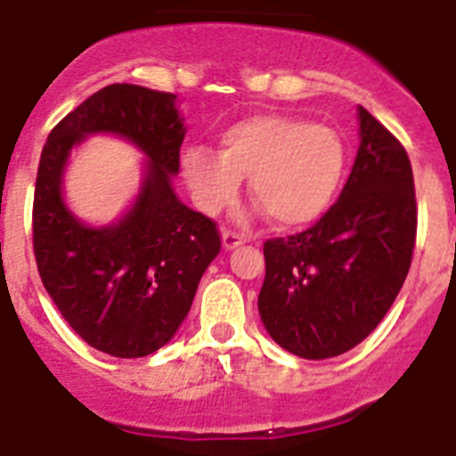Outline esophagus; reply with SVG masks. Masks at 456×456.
Returning <instances> with one entry per match:
<instances>
[{
	"label": "esophagus",
	"instance_id": "34e87169",
	"mask_svg": "<svg viewBox=\"0 0 456 456\" xmlns=\"http://www.w3.org/2000/svg\"><path fill=\"white\" fill-rule=\"evenodd\" d=\"M221 241H224V248L225 251H232V248H237L241 244V235H237V232L232 231H224L221 232Z\"/></svg>",
	"mask_w": 456,
	"mask_h": 456
}]
</instances>
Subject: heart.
I'll use <instances>...</instances> for the list:
<instances>
[{"label": "heart", "instance_id": "heart-1", "mask_svg": "<svg viewBox=\"0 0 456 456\" xmlns=\"http://www.w3.org/2000/svg\"><path fill=\"white\" fill-rule=\"evenodd\" d=\"M347 171L340 134L297 116L257 114L221 132V152L205 146L183 155V173L203 212L219 215L248 178L251 199L281 228H301L326 215Z\"/></svg>", "mask_w": 456, "mask_h": 456}]
</instances>
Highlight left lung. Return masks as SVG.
<instances>
[{
	"label": "left lung",
	"mask_w": 456,
	"mask_h": 456,
	"mask_svg": "<svg viewBox=\"0 0 456 456\" xmlns=\"http://www.w3.org/2000/svg\"><path fill=\"white\" fill-rule=\"evenodd\" d=\"M361 146L340 199L308 231L265 241L257 310L269 336L310 361L356 347L393 305L416 247L404 146L358 107Z\"/></svg>",
	"instance_id": "1"
}]
</instances>
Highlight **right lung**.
Here are the masks:
<instances>
[{
	"label": "right lung",
	"mask_w": 456,
	"mask_h": 456,
	"mask_svg": "<svg viewBox=\"0 0 456 456\" xmlns=\"http://www.w3.org/2000/svg\"><path fill=\"white\" fill-rule=\"evenodd\" d=\"M118 134L147 152L135 205L102 229L62 203V168L88 134ZM184 123L175 95L111 84L84 100L47 136L34 191V256L63 320L98 352L139 358L164 347L191 308L208 265L219 256L216 224L175 196Z\"/></svg>",
	"instance_id": "add662e5"
}]
</instances>
